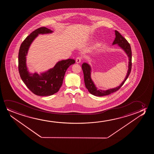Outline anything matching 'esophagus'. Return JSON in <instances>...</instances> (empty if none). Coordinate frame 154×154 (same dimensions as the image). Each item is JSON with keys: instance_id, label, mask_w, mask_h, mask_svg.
<instances>
[{"instance_id": "esophagus-1", "label": "esophagus", "mask_w": 154, "mask_h": 154, "mask_svg": "<svg viewBox=\"0 0 154 154\" xmlns=\"http://www.w3.org/2000/svg\"><path fill=\"white\" fill-rule=\"evenodd\" d=\"M81 60H82V58H81V57H77V58L76 59V63H80V62H81Z\"/></svg>"}]
</instances>
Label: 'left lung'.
Masks as SVG:
<instances>
[{"label": "left lung", "mask_w": 154, "mask_h": 154, "mask_svg": "<svg viewBox=\"0 0 154 154\" xmlns=\"http://www.w3.org/2000/svg\"><path fill=\"white\" fill-rule=\"evenodd\" d=\"M115 35L116 37L114 40V42H112V45L117 44L118 46L120 47L126 53L127 55L128 56L129 58L128 62V69L127 71L126 76L124 80L122 82V84L116 88H114L110 89L106 91H103L98 89L96 87L94 83L93 82V80L91 78V67L88 63H82V69L84 73V82L85 84V86L86 88L88 89L89 92L91 93V94L96 96H103L106 95H109L112 93H114L116 91H118L120 87L122 86L123 84H124L125 81L128 77L129 74L131 73V46L129 44L127 40L125 38L122 37V35L117 30L115 31Z\"/></svg>", "instance_id": "8db88e82"}]
</instances>
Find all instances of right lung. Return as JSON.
I'll return each instance as SVG.
<instances>
[{"instance_id": "1", "label": "right lung", "mask_w": 154, "mask_h": 154, "mask_svg": "<svg viewBox=\"0 0 154 154\" xmlns=\"http://www.w3.org/2000/svg\"><path fill=\"white\" fill-rule=\"evenodd\" d=\"M53 31L42 27L32 32L22 42L18 54V70L21 79L34 94L47 96L57 93L63 84L66 72L70 66L75 63L72 59L63 60L47 72L38 74L30 73L26 65V56L30 46L39 34H51Z\"/></svg>"}]
</instances>
